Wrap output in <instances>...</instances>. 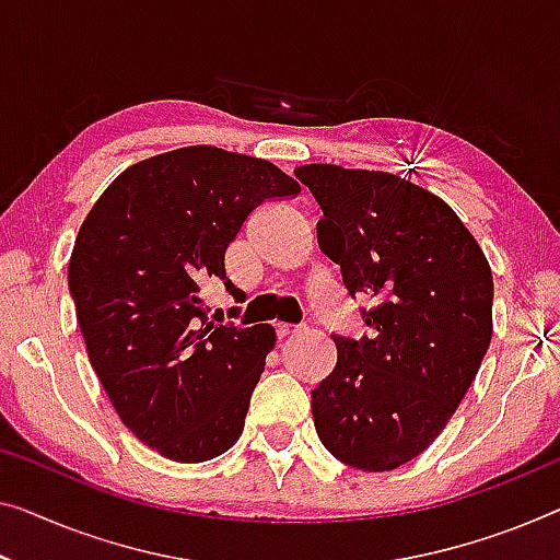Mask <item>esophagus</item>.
Wrapping results in <instances>:
<instances>
[{
    "label": "esophagus",
    "instance_id": "1",
    "mask_svg": "<svg viewBox=\"0 0 560 560\" xmlns=\"http://www.w3.org/2000/svg\"><path fill=\"white\" fill-rule=\"evenodd\" d=\"M279 334L281 337H289V334H296V331H302V327H291V324H279Z\"/></svg>",
    "mask_w": 560,
    "mask_h": 560
}]
</instances>
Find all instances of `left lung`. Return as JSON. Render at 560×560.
Here are the masks:
<instances>
[{
  "label": "left lung",
  "mask_w": 560,
  "mask_h": 560,
  "mask_svg": "<svg viewBox=\"0 0 560 560\" xmlns=\"http://www.w3.org/2000/svg\"><path fill=\"white\" fill-rule=\"evenodd\" d=\"M324 219L316 238L349 296L374 299L370 337L334 334L337 366L312 389L322 445L385 472L432 445L470 389L493 337V273L445 200L385 171L296 168Z\"/></svg>",
  "instance_id": "8db88e82"
}]
</instances>
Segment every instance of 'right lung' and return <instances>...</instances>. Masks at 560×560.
Here are the masks:
<instances>
[{
    "label": "right lung",
    "mask_w": 560,
    "mask_h": 560,
    "mask_svg": "<svg viewBox=\"0 0 560 560\" xmlns=\"http://www.w3.org/2000/svg\"><path fill=\"white\" fill-rule=\"evenodd\" d=\"M299 183L261 158L188 145L122 171L82 221L70 294L90 364L132 435L175 463H203L244 432L277 345L271 324L208 322L200 291L266 198Z\"/></svg>",
    "instance_id": "right-lung-1"
}]
</instances>
